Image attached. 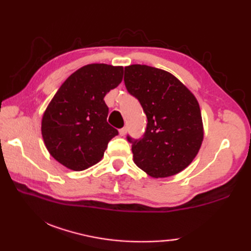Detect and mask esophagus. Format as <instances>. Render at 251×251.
<instances>
[{"label":"esophagus","mask_w":251,"mask_h":251,"mask_svg":"<svg viewBox=\"0 0 251 251\" xmlns=\"http://www.w3.org/2000/svg\"><path fill=\"white\" fill-rule=\"evenodd\" d=\"M126 134H127V128H126V127H123V128L120 129V135L122 137H124Z\"/></svg>","instance_id":"34e87169"}]
</instances>
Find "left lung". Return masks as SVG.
<instances>
[{"instance_id": "obj_1", "label": "left lung", "mask_w": 251, "mask_h": 251, "mask_svg": "<svg viewBox=\"0 0 251 251\" xmlns=\"http://www.w3.org/2000/svg\"><path fill=\"white\" fill-rule=\"evenodd\" d=\"M124 82L148 119L145 137L131 148L135 164L152 178L182 172L193 162L204 139L196 97L172 73L146 65L125 67Z\"/></svg>"}]
</instances>
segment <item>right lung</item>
Wrapping results in <instances>:
<instances>
[{
  "instance_id": "right-lung-1",
  "label": "right lung",
  "mask_w": 251,
  "mask_h": 251,
  "mask_svg": "<svg viewBox=\"0 0 251 251\" xmlns=\"http://www.w3.org/2000/svg\"><path fill=\"white\" fill-rule=\"evenodd\" d=\"M124 68L92 63L79 68L57 90L42 117L47 151L63 166L82 172L99 163L119 131L106 122L104 96L119 86Z\"/></svg>"
}]
</instances>
